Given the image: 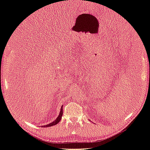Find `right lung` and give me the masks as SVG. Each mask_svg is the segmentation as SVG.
I'll return each mask as SVG.
<instances>
[{"label": "right lung", "instance_id": "obj_1", "mask_svg": "<svg viewBox=\"0 0 150 150\" xmlns=\"http://www.w3.org/2000/svg\"><path fill=\"white\" fill-rule=\"evenodd\" d=\"M62 107L63 106H61V111H60V112H59V115L58 117H57V118L54 120V121H52V122H50L49 124L48 125H44V126H42V127H43V128H47V127H50V126H54V125H57L59 122L62 118V114H63V109H62Z\"/></svg>", "mask_w": 150, "mask_h": 150}]
</instances>
